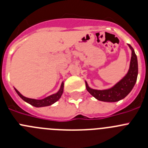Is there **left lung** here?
Returning <instances> with one entry per match:
<instances>
[{
  "mask_svg": "<svg viewBox=\"0 0 148 148\" xmlns=\"http://www.w3.org/2000/svg\"><path fill=\"white\" fill-rule=\"evenodd\" d=\"M128 45L132 49L130 66L126 75L120 82L114 85L112 88L103 90L92 89L88 86L87 82H85L87 90L98 100L107 102L118 101L124 99L133 89L138 75L137 58L133 47L130 45Z\"/></svg>",
  "mask_w": 148,
  "mask_h": 148,
  "instance_id": "left-lung-1",
  "label": "left lung"
}]
</instances>
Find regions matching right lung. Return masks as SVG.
Segmentation results:
<instances>
[{
  "mask_svg": "<svg viewBox=\"0 0 148 148\" xmlns=\"http://www.w3.org/2000/svg\"><path fill=\"white\" fill-rule=\"evenodd\" d=\"M63 87H64V83L63 82H62L61 85H60V88L57 93H55V94H52L51 96H47V97L43 99H40V100H37V99H29V98L25 97L23 96L21 93L14 88L15 91L16 92V93L18 94V96H20L23 100H24L25 101L27 102V103H30V105L34 106L36 107H47V106L52 105V103H55V102L58 101L60 99V98L61 97L62 94H63Z\"/></svg>",
  "mask_w": 148,
  "mask_h": 148,
  "instance_id": "add662e5",
  "label": "right lung"
}]
</instances>
